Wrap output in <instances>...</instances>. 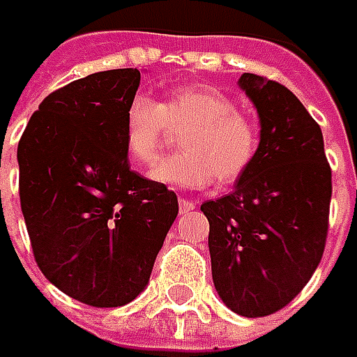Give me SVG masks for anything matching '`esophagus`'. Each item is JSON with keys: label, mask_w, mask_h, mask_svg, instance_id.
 Wrapping results in <instances>:
<instances>
[{"label": "esophagus", "mask_w": 357, "mask_h": 357, "mask_svg": "<svg viewBox=\"0 0 357 357\" xmlns=\"http://www.w3.org/2000/svg\"><path fill=\"white\" fill-rule=\"evenodd\" d=\"M178 208H181V213H188V211H195V208H197V202H195V200L178 199Z\"/></svg>", "instance_id": "34e87169"}]
</instances>
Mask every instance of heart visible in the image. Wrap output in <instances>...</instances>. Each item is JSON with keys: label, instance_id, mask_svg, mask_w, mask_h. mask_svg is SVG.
I'll use <instances>...</instances> for the list:
<instances>
[{"label": "heart", "instance_id": "obj_1", "mask_svg": "<svg viewBox=\"0 0 357 357\" xmlns=\"http://www.w3.org/2000/svg\"><path fill=\"white\" fill-rule=\"evenodd\" d=\"M183 127L185 151L158 162L149 174L155 183L204 188L214 176L234 183L252 167L260 144L256 121L238 111L225 93L199 87L171 91L162 103L143 93L132 95L123 117L127 157L139 167L153 165L171 129Z\"/></svg>", "mask_w": 357, "mask_h": 357}]
</instances>
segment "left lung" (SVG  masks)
I'll return each mask as SVG.
<instances>
[{"instance_id":"8db88e82","label":"left lung","mask_w":357,"mask_h":357,"mask_svg":"<svg viewBox=\"0 0 357 357\" xmlns=\"http://www.w3.org/2000/svg\"><path fill=\"white\" fill-rule=\"evenodd\" d=\"M260 117L252 167L230 195L202 202L214 288L232 312L260 318L290 304L322 260L332 169L320 125L278 81L238 79Z\"/></svg>"}]
</instances>
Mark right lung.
<instances>
[{
	"label": "right lung",
	"mask_w": 357,
	"mask_h": 357,
	"mask_svg": "<svg viewBox=\"0 0 357 357\" xmlns=\"http://www.w3.org/2000/svg\"><path fill=\"white\" fill-rule=\"evenodd\" d=\"M139 83V69H111L53 91L17 146L35 262L53 286L95 308L143 292L178 214L172 190L130 171L123 117Z\"/></svg>",
	"instance_id": "obj_1"
}]
</instances>
